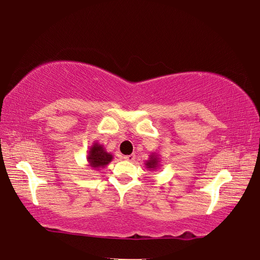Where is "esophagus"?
Listing matches in <instances>:
<instances>
[{
  "label": "esophagus",
  "instance_id": "obj_1",
  "mask_svg": "<svg viewBox=\"0 0 260 260\" xmlns=\"http://www.w3.org/2000/svg\"><path fill=\"white\" fill-rule=\"evenodd\" d=\"M123 158L125 160H129V161H134L136 159V155L135 154H131V155H125L123 156Z\"/></svg>",
  "mask_w": 260,
  "mask_h": 260
}]
</instances>
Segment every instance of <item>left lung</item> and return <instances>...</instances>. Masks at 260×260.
Masks as SVG:
<instances>
[{
  "instance_id": "8db88e82",
  "label": "left lung",
  "mask_w": 260,
  "mask_h": 260,
  "mask_svg": "<svg viewBox=\"0 0 260 260\" xmlns=\"http://www.w3.org/2000/svg\"><path fill=\"white\" fill-rule=\"evenodd\" d=\"M159 163H160V159L158 157V155L156 153H151L149 155V159L146 160L145 165H146V169H148L149 171H151V170L154 171V170L159 169V166H160Z\"/></svg>"
}]
</instances>
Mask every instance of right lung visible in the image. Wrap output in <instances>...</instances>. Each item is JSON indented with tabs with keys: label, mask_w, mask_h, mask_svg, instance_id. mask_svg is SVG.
Returning a JSON list of instances; mask_svg holds the SVG:
<instances>
[{
	"label": "right lung",
	"mask_w": 260,
	"mask_h": 260,
	"mask_svg": "<svg viewBox=\"0 0 260 260\" xmlns=\"http://www.w3.org/2000/svg\"><path fill=\"white\" fill-rule=\"evenodd\" d=\"M112 159H113V155L107 153L103 145H100L95 141L89 147V150H88L87 166L92 170L104 169L107 164L111 163Z\"/></svg>",
	"instance_id": "add662e5"
}]
</instances>
